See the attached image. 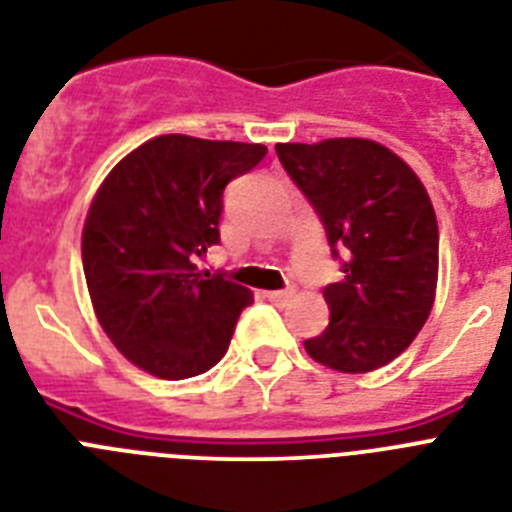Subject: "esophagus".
I'll return each mask as SVG.
<instances>
[{
    "label": "esophagus",
    "mask_w": 512,
    "mask_h": 512,
    "mask_svg": "<svg viewBox=\"0 0 512 512\" xmlns=\"http://www.w3.org/2000/svg\"><path fill=\"white\" fill-rule=\"evenodd\" d=\"M294 294L291 289H278V291H265V296H268L270 302H286L289 296Z\"/></svg>",
    "instance_id": "1"
}]
</instances>
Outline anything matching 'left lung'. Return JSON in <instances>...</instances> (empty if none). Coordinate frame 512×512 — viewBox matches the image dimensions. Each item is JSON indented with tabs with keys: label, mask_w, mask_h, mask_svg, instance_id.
Wrapping results in <instances>:
<instances>
[{
	"label": "left lung",
	"mask_w": 512,
	"mask_h": 512,
	"mask_svg": "<svg viewBox=\"0 0 512 512\" xmlns=\"http://www.w3.org/2000/svg\"><path fill=\"white\" fill-rule=\"evenodd\" d=\"M276 153L343 273L322 289L328 328L304 349L349 375L385 367L409 349L435 302L440 234L424 184L393 150L362 137L281 143Z\"/></svg>",
	"instance_id": "left-lung-1"
}]
</instances>
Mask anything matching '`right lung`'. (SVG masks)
Segmentation results:
<instances>
[{
  "label": "right lung",
  "mask_w": 512,
  "mask_h": 512,
  "mask_svg": "<svg viewBox=\"0 0 512 512\" xmlns=\"http://www.w3.org/2000/svg\"><path fill=\"white\" fill-rule=\"evenodd\" d=\"M268 148L161 135L114 166L90 205L83 270L98 322L132 364L184 380L216 367L249 289L195 260L221 242L223 190Z\"/></svg>",
  "instance_id": "obj_1"
}]
</instances>
